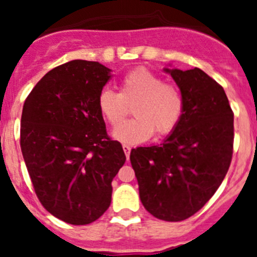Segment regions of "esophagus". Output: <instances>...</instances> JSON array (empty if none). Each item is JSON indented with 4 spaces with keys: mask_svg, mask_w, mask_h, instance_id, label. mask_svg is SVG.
Instances as JSON below:
<instances>
[{
    "mask_svg": "<svg viewBox=\"0 0 257 257\" xmlns=\"http://www.w3.org/2000/svg\"><path fill=\"white\" fill-rule=\"evenodd\" d=\"M122 148H123V152H124V154H126V158H127V160H128V158H130V152H131V147H130V145L123 144V145H122Z\"/></svg>",
    "mask_w": 257,
    "mask_h": 257,
    "instance_id": "esophagus-1",
    "label": "esophagus"
}]
</instances>
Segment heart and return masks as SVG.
I'll list each match as a JSON object with an SVG mask.
<instances>
[{"label": "heart", "mask_w": 257, "mask_h": 257, "mask_svg": "<svg viewBox=\"0 0 257 257\" xmlns=\"http://www.w3.org/2000/svg\"><path fill=\"white\" fill-rule=\"evenodd\" d=\"M133 105L136 118L113 131L115 139L128 144L145 142L154 133L157 136L169 135L179 124L184 110L180 90L147 69L126 74L119 85V94L104 88L97 96V108L113 127L123 120L128 106Z\"/></svg>", "instance_id": "1"}]
</instances>
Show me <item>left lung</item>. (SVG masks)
Segmentation results:
<instances>
[{"instance_id":"left-lung-1","label":"left lung","mask_w":257,"mask_h":257,"mask_svg":"<svg viewBox=\"0 0 257 257\" xmlns=\"http://www.w3.org/2000/svg\"><path fill=\"white\" fill-rule=\"evenodd\" d=\"M165 72L180 88L181 119L161 145L133 149L130 161L145 210L157 219L181 221L201 210L225 178L234 114L224 88L202 69Z\"/></svg>"}]
</instances>
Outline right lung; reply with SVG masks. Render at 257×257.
I'll list each match as a JSON object with an SVG mask.
<instances>
[{"mask_svg": "<svg viewBox=\"0 0 257 257\" xmlns=\"http://www.w3.org/2000/svg\"><path fill=\"white\" fill-rule=\"evenodd\" d=\"M110 69L72 60L54 68L26 99L20 148L38 199L51 215L86 225L108 210L126 156L106 134L97 96Z\"/></svg>", "mask_w": 257, "mask_h": 257, "instance_id": "obj_1", "label": "right lung"}]
</instances>
